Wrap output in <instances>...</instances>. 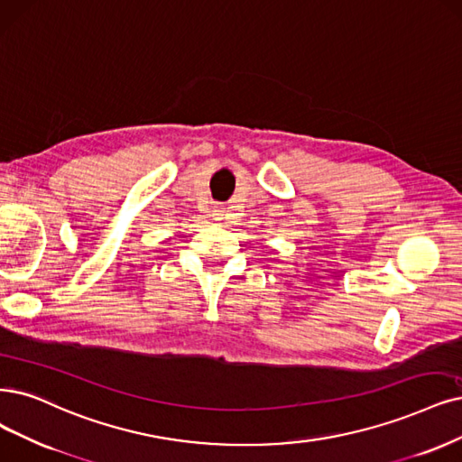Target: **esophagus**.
Segmentation results:
<instances>
[{
	"mask_svg": "<svg viewBox=\"0 0 462 462\" xmlns=\"http://www.w3.org/2000/svg\"><path fill=\"white\" fill-rule=\"evenodd\" d=\"M213 213H215V215H217V217H220V215H222V213H225V208H222V205H217V208H215V209H213Z\"/></svg>",
	"mask_w": 462,
	"mask_h": 462,
	"instance_id": "34e87169",
	"label": "esophagus"
}]
</instances>
